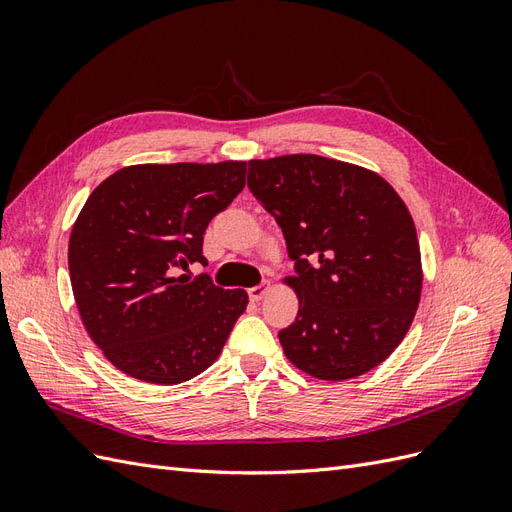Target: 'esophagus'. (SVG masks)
Returning a JSON list of instances; mask_svg holds the SVG:
<instances>
[{
  "label": "esophagus",
  "instance_id": "1",
  "mask_svg": "<svg viewBox=\"0 0 512 512\" xmlns=\"http://www.w3.org/2000/svg\"><path fill=\"white\" fill-rule=\"evenodd\" d=\"M269 288H271V282H262V284H258V286H252L250 290H247V294H250L252 301H260L262 297H265Z\"/></svg>",
  "mask_w": 512,
  "mask_h": 512
}]
</instances>
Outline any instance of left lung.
Segmentation results:
<instances>
[{"instance_id":"1","label":"left lung","mask_w":512,"mask_h":512,"mask_svg":"<svg viewBox=\"0 0 512 512\" xmlns=\"http://www.w3.org/2000/svg\"><path fill=\"white\" fill-rule=\"evenodd\" d=\"M247 188L280 224L299 314L280 331L292 365L320 380L374 369L401 344L421 301L416 228L367 168L312 153L247 162Z\"/></svg>"}]
</instances>
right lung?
<instances>
[{
	"mask_svg": "<svg viewBox=\"0 0 512 512\" xmlns=\"http://www.w3.org/2000/svg\"><path fill=\"white\" fill-rule=\"evenodd\" d=\"M243 185L245 162L138 164L87 198L68 245L72 292L89 337L123 374L170 386L220 356L247 292L181 271L205 265V230Z\"/></svg>",
	"mask_w": 512,
	"mask_h": 512,
	"instance_id": "add662e5",
	"label": "right lung"
}]
</instances>
